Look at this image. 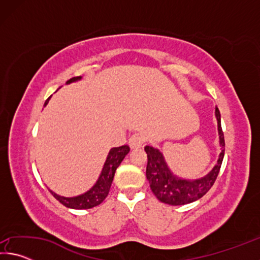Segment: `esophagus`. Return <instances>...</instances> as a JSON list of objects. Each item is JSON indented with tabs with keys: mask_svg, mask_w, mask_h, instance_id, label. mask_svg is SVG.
Masks as SVG:
<instances>
[{
	"mask_svg": "<svg viewBox=\"0 0 260 260\" xmlns=\"http://www.w3.org/2000/svg\"><path fill=\"white\" fill-rule=\"evenodd\" d=\"M128 143H129V147L132 149L140 148L144 143V136L142 134H140V133H134L129 138Z\"/></svg>",
	"mask_w": 260,
	"mask_h": 260,
	"instance_id": "obj_1",
	"label": "esophagus"
}]
</instances>
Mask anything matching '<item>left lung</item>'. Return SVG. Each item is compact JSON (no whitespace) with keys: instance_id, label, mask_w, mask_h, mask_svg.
Masks as SVG:
<instances>
[{"instance_id":"left-lung-1","label":"left lung","mask_w":260,"mask_h":260,"mask_svg":"<svg viewBox=\"0 0 260 260\" xmlns=\"http://www.w3.org/2000/svg\"><path fill=\"white\" fill-rule=\"evenodd\" d=\"M215 117H217L218 120V132L221 152L219 155L217 164L204 178H201L199 180H183L175 177L167 167L164 157H162L161 152L158 149L150 146L144 148L148 156L146 171L147 179L150 183L152 192L162 203L169 205H184L192 203V202L203 197L213 186L219 174L220 167H221L223 156H225V138H223L221 120H220V111L218 108H215Z\"/></svg>"}]
</instances>
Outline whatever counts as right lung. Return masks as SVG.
<instances>
[{
  "label": "right lung",
  "mask_w": 260,
  "mask_h": 260,
  "mask_svg": "<svg viewBox=\"0 0 260 260\" xmlns=\"http://www.w3.org/2000/svg\"><path fill=\"white\" fill-rule=\"evenodd\" d=\"M80 79H81L80 77H74L72 79H70V80H68L67 83H71L73 81L80 80ZM49 99L46 101L45 107L48 104ZM128 152H129L128 146L112 148L109 152L107 160L104 162L102 173H101L98 182L95 183V186L93 188H90L89 190L85 193H82L80 196L63 197V196L57 195V193H55L54 191L51 190L49 191L52 193V196L59 202V203H61L64 206H67V208H70V209L82 210V209H91L94 208V206H98L102 203L105 199H107L117 167L120 165V162Z\"/></svg>",
  "instance_id": "obj_1"
}]
</instances>
